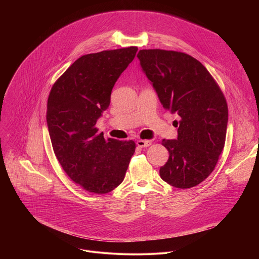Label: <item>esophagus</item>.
Wrapping results in <instances>:
<instances>
[{
  "label": "esophagus",
  "mask_w": 259,
  "mask_h": 259,
  "mask_svg": "<svg viewBox=\"0 0 259 259\" xmlns=\"http://www.w3.org/2000/svg\"><path fill=\"white\" fill-rule=\"evenodd\" d=\"M136 144L137 146L139 147H146V146H150L152 144V141L151 140H142V139H139L136 141Z\"/></svg>",
  "instance_id": "obj_1"
}]
</instances>
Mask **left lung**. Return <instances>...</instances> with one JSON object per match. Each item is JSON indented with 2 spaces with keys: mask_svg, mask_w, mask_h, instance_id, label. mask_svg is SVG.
<instances>
[{
  "mask_svg": "<svg viewBox=\"0 0 259 259\" xmlns=\"http://www.w3.org/2000/svg\"><path fill=\"white\" fill-rule=\"evenodd\" d=\"M143 72L163 107L176 113L177 139H163L169 159L161 178L178 189H190L214 170L227 136L226 97L207 68L189 54L143 49L137 54Z\"/></svg>",
  "mask_w": 259,
  "mask_h": 259,
  "instance_id": "left-lung-1",
  "label": "left lung"
}]
</instances>
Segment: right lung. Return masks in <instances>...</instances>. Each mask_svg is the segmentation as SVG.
I'll return each instance as SVG.
<instances>
[{
    "label": "right lung",
    "mask_w": 259,
    "mask_h": 259,
    "mask_svg": "<svg viewBox=\"0 0 259 259\" xmlns=\"http://www.w3.org/2000/svg\"><path fill=\"white\" fill-rule=\"evenodd\" d=\"M137 50L131 46L83 55L51 88L46 120L54 154L69 178L87 192L116 189L135 152L133 140H105L95 125Z\"/></svg>",
    "instance_id": "1"
}]
</instances>
